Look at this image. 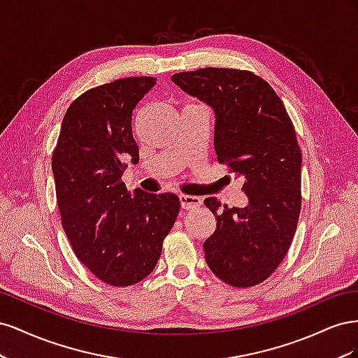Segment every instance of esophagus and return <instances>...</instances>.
Masks as SVG:
<instances>
[{
  "mask_svg": "<svg viewBox=\"0 0 358 358\" xmlns=\"http://www.w3.org/2000/svg\"><path fill=\"white\" fill-rule=\"evenodd\" d=\"M179 200H180L182 209H185V210H194V209H197L201 206V199L200 197L188 196V194H180Z\"/></svg>",
  "mask_w": 358,
  "mask_h": 358,
  "instance_id": "esophagus-1",
  "label": "esophagus"
}]
</instances>
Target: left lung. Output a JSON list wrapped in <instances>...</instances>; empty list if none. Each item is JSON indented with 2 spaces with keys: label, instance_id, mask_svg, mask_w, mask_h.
I'll return each mask as SVG.
<instances>
[{
  "label": "left lung",
  "instance_id": "1",
  "mask_svg": "<svg viewBox=\"0 0 358 358\" xmlns=\"http://www.w3.org/2000/svg\"><path fill=\"white\" fill-rule=\"evenodd\" d=\"M173 83L215 110L220 164L245 178L249 204L229 208L204 200L216 230L203 243L206 263L225 284H262L282 263L301 208V150L282 100L248 70L200 69L171 76Z\"/></svg>",
  "mask_w": 358,
  "mask_h": 358
}]
</instances>
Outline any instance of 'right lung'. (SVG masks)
<instances>
[{
    "mask_svg": "<svg viewBox=\"0 0 358 358\" xmlns=\"http://www.w3.org/2000/svg\"><path fill=\"white\" fill-rule=\"evenodd\" d=\"M155 78L91 88L64 115L52 154L61 222L79 262L103 282L128 287L155 268L180 209L176 194H128V159L138 161L131 119Z\"/></svg>",
    "mask_w": 358,
    "mask_h": 358,
    "instance_id": "obj_1",
    "label": "right lung"
}]
</instances>
